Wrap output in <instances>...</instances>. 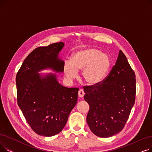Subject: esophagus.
I'll list each match as a JSON object with an SVG mask.
<instances>
[{
  "label": "esophagus",
  "mask_w": 152,
  "mask_h": 152,
  "mask_svg": "<svg viewBox=\"0 0 152 152\" xmlns=\"http://www.w3.org/2000/svg\"><path fill=\"white\" fill-rule=\"evenodd\" d=\"M84 94H85V93H84V92L83 90L81 89V90L79 91V92H78V96H79V97L83 98L84 97Z\"/></svg>",
  "instance_id": "obj_1"
}]
</instances>
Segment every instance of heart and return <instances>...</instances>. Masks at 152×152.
Segmentation results:
<instances>
[{"instance_id": "1", "label": "heart", "mask_w": 152, "mask_h": 152, "mask_svg": "<svg viewBox=\"0 0 152 152\" xmlns=\"http://www.w3.org/2000/svg\"><path fill=\"white\" fill-rule=\"evenodd\" d=\"M111 65L108 54L94 47L82 49L73 53L71 61H66L64 73L69 79H75L78 71H82V78L87 85L96 86L103 81Z\"/></svg>"}]
</instances>
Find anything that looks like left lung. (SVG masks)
<instances>
[{
	"label": "left lung",
	"instance_id": "8db88e82",
	"mask_svg": "<svg viewBox=\"0 0 152 152\" xmlns=\"http://www.w3.org/2000/svg\"><path fill=\"white\" fill-rule=\"evenodd\" d=\"M84 100L89 103L87 123L100 137L120 132L129 118L136 93L135 75L120 50L115 65L102 83L84 86Z\"/></svg>",
	"mask_w": 152,
	"mask_h": 152
}]
</instances>
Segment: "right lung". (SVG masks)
Wrapping results in <instances>:
<instances>
[{
  "label": "right lung",
  "mask_w": 152,
  "mask_h": 152,
  "mask_svg": "<svg viewBox=\"0 0 152 152\" xmlns=\"http://www.w3.org/2000/svg\"><path fill=\"white\" fill-rule=\"evenodd\" d=\"M63 47L60 42L36 48L24 60L16 76L18 105L31 129L45 137L62 131L77 100V87L63 86L55 74L39 73L47 68L63 72L65 62L58 58Z\"/></svg>",
  "instance_id": "obj_1"
}]
</instances>
